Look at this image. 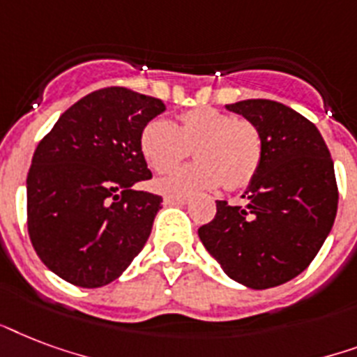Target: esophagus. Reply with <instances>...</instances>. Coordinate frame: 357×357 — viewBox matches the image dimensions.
Wrapping results in <instances>:
<instances>
[{
    "instance_id": "34e87169",
    "label": "esophagus",
    "mask_w": 357,
    "mask_h": 357,
    "mask_svg": "<svg viewBox=\"0 0 357 357\" xmlns=\"http://www.w3.org/2000/svg\"><path fill=\"white\" fill-rule=\"evenodd\" d=\"M188 203L186 197H165L164 204L165 206H184Z\"/></svg>"
}]
</instances>
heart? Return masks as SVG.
<instances>
[{
	"label": "heart",
	"instance_id": "b5f03b06",
	"mask_svg": "<svg viewBox=\"0 0 357 357\" xmlns=\"http://www.w3.org/2000/svg\"><path fill=\"white\" fill-rule=\"evenodd\" d=\"M141 154L149 167L165 173L195 149L197 162L154 182L167 197H188L225 184L229 190L248 186L262 162V139L255 124L214 107H195L181 117V126L156 117L141 132Z\"/></svg>",
	"mask_w": 357,
	"mask_h": 357
}]
</instances>
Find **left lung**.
<instances>
[{"label":"left lung","mask_w":357,"mask_h":357,"mask_svg":"<svg viewBox=\"0 0 357 357\" xmlns=\"http://www.w3.org/2000/svg\"><path fill=\"white\" fill-rule=\"evenodd\" d=\"M225 107L255 124L262 162L242 195L245 206L216 201L199 238L236 283L272 289L300 275L333 227V160L319 128L292 107L264 98Z\"/></svg>","instance_id":"left-lung-1"}]
</instances>
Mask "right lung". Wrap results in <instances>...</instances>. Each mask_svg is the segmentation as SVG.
I'll return each instance as SVG.
<instances>
[{"label":"right lung","instance_id":"obj_1","mask_svg":"<svg viewBox=\"0 0 357 357\" xmlns=\"http://www.w3.org/2000/svg\"><path fill=\"white\" fill-rule=\"evenodd\" d=\"M165 112L124 87L91 93L38 143L27 173V229L46 266L68 283H112L147 244L162 197L137 192L151 178L141 132Z\"/></svg>","mask_w":357,"mask_h":357}]
</instances>
